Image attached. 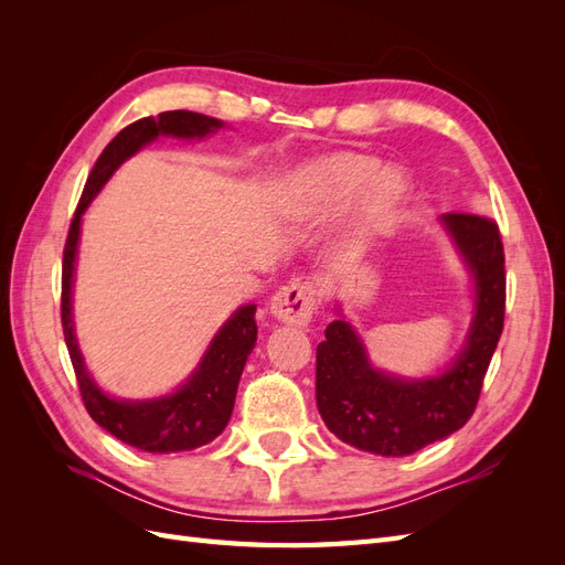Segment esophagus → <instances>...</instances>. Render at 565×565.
Listing matches in <instances>:
<instances>
[{
    "instance_id": "34e87169",
    "label": "esophagus",
    "mask_w": 565,
    "mask_h": 565,
    "mask_svg": "<svg viewBox=\"0 0 565 565\" xmlns=\"http://www.w3.org/2000/svg\"><path fill=\"white\" fill-rule=\"evenodd\" d=\"M318 297H320V289L316 282H306V280L289 282L280 287L276 297L270 299V313L280 322L303 328V324H309L313 318Z\"/></svg>"
}]
</instances>
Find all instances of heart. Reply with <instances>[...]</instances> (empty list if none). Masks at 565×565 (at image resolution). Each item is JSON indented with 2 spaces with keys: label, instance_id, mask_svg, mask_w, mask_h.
<instances>
[{
  "label": "heart",
  "instance_id": "1",
  "mask_svg": "<svg viewBox=\"0 0 565 565\" xmlns=\"http://www.w3.org/2000/svg\"><path fill=\"white\" fill-rule=\"evenodd\" d=\"M407 183L396 169L361 152H334L303 167L292 181V195L313 212H337L355 198V233L370 237L401 207Z\"/></svg>",
  "mask_w": 565,
  "mask_h": 565
}]
</instances>
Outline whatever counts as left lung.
Segmentation results:
<instances>
[{"label": "left lung", "instance_id": "8db88e82", "mask_svg": "<svg viewBox=\"0 0 565 565\" xmlns=\"http://www.w3.org/2000/svg\"><path fill=\"white\" fill-rule=\"evenodd\" d=\"M443 226L465 259L476 289V316L452 365L429 380L374 370L347 320L324 330L316 353V401L328 429L349 446L405 457L461 429L473 415L504 328L507 273L498 224L481 214L448 212Z\"/></svg>", "mask_w": 565, "mask_h": 565}]
</instances>
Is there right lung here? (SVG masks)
I'll return each mask as SVG.
<instances>
[{"label":"right lung","mask_w":565,"mask_h":565,"mask_svg":"<svg viewBox=\"0 0 565 565\" xmlns=\"http://www.w3.org/2000/svg\"><path fill=\"white\" fill-rule=\"evenodd\" d=\"M224 127L214 117L191 110H167L158 117L136 119L119 131L100 152L92 174L84 183L75 216L67 231L63 249V276H61V322L67 353L75 367L79 396L92 419L104 426L108 434L131 448L143 452H181L207 446L221 431L233 413L237 382H241L247 355L256 344V306L247 303L237 309L228 322L216 332L212 344L200 361L198 370L174 393L152 401H117L100 391L84 367L82 353L73 328V276L75 256L79 243L82 214L89 202L113 177L115 169L131 158L136 150L156 141L158 136H179V139H202L214 129Z\"/></svg>","instance_id":"right-lung-1"}]
</instances>
